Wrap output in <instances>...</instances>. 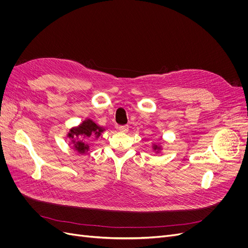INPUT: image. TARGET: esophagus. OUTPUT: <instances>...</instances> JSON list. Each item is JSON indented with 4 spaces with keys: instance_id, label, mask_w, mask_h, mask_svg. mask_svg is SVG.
<instances>
[{
    "instance_id": "34e87169",
    "label": "esophagus",
    "mask_w": 248,
    "mask_h": 248,
    "mask_svg": "<svg viewBox=\"0 0 248 248\" xmlns=\"http://www.w3.org/2000/svg\"><path fill=\"white\" fill-rule=\"evenodd\" d=\"M117 128H119V131H120L121 133H127V131H128V125H120Z\"/></svg>"
}]
</instances>
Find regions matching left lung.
Instances as JSON below:
<instances>
[{"mask_svg":"<svg viewBox=\"0 0 248 248\" xmlns=\"http://www.w3.org/2000/svg\"><path fill=\"white\" fill-rule=\"evenodd\" d=\"M153 150L155 153H160L161 150H162V146H160V145H153Z\"/></svg>","mask_w":248,"mask_h":248,"instance_id":"1","label":"left lung"}]
</instances>
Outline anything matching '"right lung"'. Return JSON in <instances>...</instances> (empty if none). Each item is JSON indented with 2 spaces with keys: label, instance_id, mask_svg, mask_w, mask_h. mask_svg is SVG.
I'll use <instances>...</instances> for the list:
<instances>
[{
  "label": "right lung",
  "instance_id": "add662e5",
  "mask_svg": "<svg viewBox=\"0 0 248 248\" xmlns=\"http://www.w3.org/2000/svg\"><path fill=\"white\" fill-rule=\"evenodd\" d=\"M104 131V127L99 126L93 120L86 119L79 125L70 128L67 137L71 140L75 151L79 154H85L89 150L88 138L95 137L97 139Z\"/></svg>",
  "mask_w": 248,
  "mask_h": 248
}]
</instances>
